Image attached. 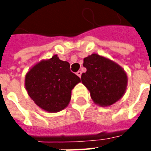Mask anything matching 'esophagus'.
Instances as JSON below:
<instances>
[{"instance_id": "obj_1", "label": "esophagus", "mask_w": 151, "mask_h": 151, "mask_svg": "<svg viewBox=\"0 0 151 151\" xmlns=\"http://www.w3.org/2000/svg\"><path fill=\"white\" fill-rule=\"evenodd\" d=\"M77 75L78 76L79 78H81V76H82V71H78L77 72V73H76Z\"/></svg>"}]
</instances>
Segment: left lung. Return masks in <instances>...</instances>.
Returning <instances> with one entry per match:
<instances>
[{
    "instance_id": "1",
    "label": "left lung",
    "mask_w": 151,
    "mask_h": 151,
    "mask_svg": "<svg viewBox=\"0 0 151 151\" xmlns=\"http://www.w3.org/2000/svg\"><path fill=\"white\" fill-rule=\"evenodd\" d=\"M83 66L86 72L82 73L81 80L95 104L108 107L123 97L128 85V76L120 65L93 53L84 58Z\"/></svg>"
}]
</instances>
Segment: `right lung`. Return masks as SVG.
Here are the masks:
<instances>
[{
    "label": "right lung",
    "mask_w": 151,
    "mask_h": 151,
    "mask_svg": "<svg viewBox=\"0 0 151 151\" xmlns=\"http://www.w3.org/2000/svg\"><path fill=\"white\" fill-rule=\"evenodd\" d=\"M69 63L57 55L42 60L28 70L25 87L35 104L48 112H58L69 105L72 90L81 82L69 69Z\"/></svg>",
    "instance_id": "right-lung-1"
}]
</instances>
